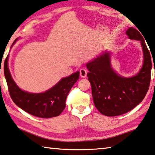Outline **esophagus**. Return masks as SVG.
<instances>
[{"label": "esophagus", "instance_id": "obj_1", "mask_svg": "<svg viewBox=\"0 0 155 155\" xmlns=\"http://www.w3.org/2000/svg\"><path fill=\"white\" fill-rule=\"evenodd\" d=\"M87 71L86 69L81 68L80 70V76L82 78H85V77H86V75H87Z\"/></svg>", "mask_w": 155, "mask_h": 155}]
</instances>
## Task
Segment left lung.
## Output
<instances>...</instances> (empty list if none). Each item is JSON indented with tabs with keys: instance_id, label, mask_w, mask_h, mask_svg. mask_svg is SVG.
Here are the masks:
<instances>
[{
	"instance_id": "left-lung-1",
	"label": "left lung",
	"mask_w": 155,
	"mask_h": 155,
	"mask_svg": "<svg viewBox=\"0 0 155 155\" xmlns=\"http://www.w3.org/2000/svg\"><path fill=\"white\" fill-rule=\"evenodd\" d=\"M126 33L130 39L139 41L143 50V63L136 75L126 78L118 74L112 67L108 51L86 64L95 107L107 117L119 116L134 108L143 100L150 83L153 61L143 36L133 28Z\"/></svg>"
}]
</instances>
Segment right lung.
I'll return each mask as SVG.
<instances>
[{
	"mask_svg": "<svg viewBox=\"0 0 155 155\" xmlns=\"http://www.w3.org/2000/svg\"><path fill=\"white\" fill-rule=\"evenodd\" d=\"M17 38L12 45L18 40ZM7 56L4 63V74L12 99L17 106L33 116L40 118L57 117L65 107V100L71 88L77 81L79 72L63 78L50 90L43 93H30L22 90L14 82L8 68Z\"/></svg>",
	"mask_w": 155,
	"mask_h": 155,
	"instance_id": "right-lung-1",
	"label": "right lung"
}]
</instances>
